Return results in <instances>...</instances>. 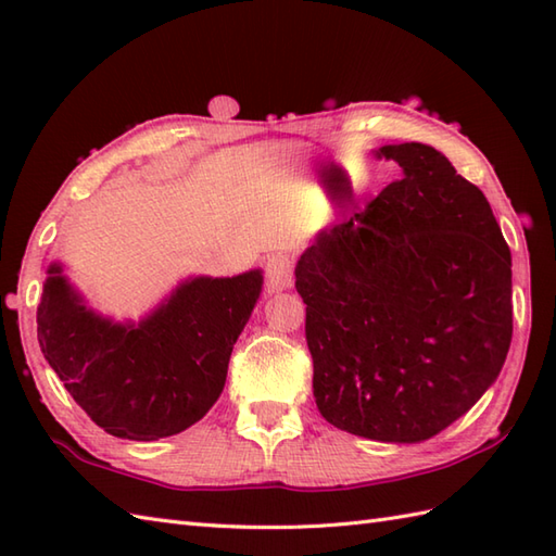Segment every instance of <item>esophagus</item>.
<instances>
[{"label": "esophagus", "mask_w": 556, "mask_h": 556, "mask_svg": "<svg viewBox=\"0 0 556 556\" xmlns=\"http://www.w3.org/2000/svg\"><path fill=\"white\" fill-rule=\"evenodd\" d=\"M265 279L269 291H285L293 285V260L287 253H271L265 265Z\"/></svg>", "instance_id": "obj_1"}]
</instances>
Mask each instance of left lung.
<instances>
[{
  "mask_svg": "<svg viewBox=\"0 0 556 556\" xmlns=\"http://www.w3.org/2000/svg\"><path fill=\"white\" fill-rule=\"evenodd\" d=\"M389 184L296 265L313 394L334 428L418 444L476 406L514 332L511 253L488 198L440 150L382 146Z\"/></svg>",
  "mask_w": 556,
  "mask_h": 556,
  "instance_id": "1",
  "label": "left lung"
}]
</instances>
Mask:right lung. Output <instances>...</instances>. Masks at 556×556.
Here are the masks:
<instances>
[{"label": "right lung", "mask_w": 556, "mask_h": 556, "mask_svg": "<svg viewBox=\"0 0 556 556\" xmlns=\"http://www.w3.org/2000/svg\"><path fill=\"white\" fill-rule=\"evenodd\" d=\"M50 263L38 305L45 361L104 432L155 442L215 406L236 339L263 293V269L191 275L138 320L98 313Z\"/></svg>", "instance_id": "add662e5"}]
</instances>
